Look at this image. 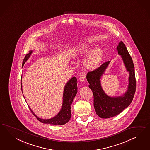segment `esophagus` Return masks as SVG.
<instances>
[{"mask_svg":"<svg viewBox=\"0 0 150 150\" xmlns=\"http://www.w3.org/2000/svg\"><path fill=\"white\" fill-rule=\"evenodd\" d=\"M79 80L81 81H85L86 80V74L85 73H82L79 77Z\"/></svg>","mask_w":150,"mask_h":150,"instance_id":"obj_1","label":"esophagus"}]
</instances>
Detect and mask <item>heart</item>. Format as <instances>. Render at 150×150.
<instances>
[{"label":"heart","instance_id":"b5f03b06","mask_svg":"<svg viewBox=\"0 0 150 150\" xmlns=\"http://www.w3.org/2000/svg\"><path fill=\"white\" fill-rule=\"evenodd\" d=\"M88 50V45L85 43L74 47L71 51V55L76 57L86 53ZM103 57V53L101 48H96L93 50L87 57L85 65L87 68L95 69L97 68L101 63Z\"/></svg>","mask_w":150,"mask_h":150}]
</instances>
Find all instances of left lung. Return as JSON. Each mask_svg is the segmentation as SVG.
Wrapping results in <instances>:
<instances>
[{
	"mask_svg": "<svg viewBox=\"0 0 150 150\" xmlns=\"http://www.w3.org/2000/svg\"><path fill=\"white\" fill-rule=\"evenodd\" d=\"M117 50L118 54L122 56L127 71L129 72L127 91L123 96L110 97L105 93L101 86L100 79L110 61L102 64L98 68L87 74V80L90 84L88 87L93 94V105L96 113L100 118H112L120 113L130 105L136 91L135 69L132 57L122 41L119 43Z\"/></svg>",
	"mask_w": 150,
	"mask_h": 150,
	"instance_id": "8db88e82",
	"label": "left lung"
}]
</instances>
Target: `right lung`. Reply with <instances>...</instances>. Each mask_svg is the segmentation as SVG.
<instances>
[{
    "label": "right lung",
    "instance_id": "add662e5",
    "mask_svg": "<svg viewBox=\"0 0 150 150\" xmlns=\"http://www.w3.org/2000/svg\"><path fill=\"white\" fill-rule=\"evenodd\" d=\"M32 52H33L32 50H30L29 53L26 55V56L25 57V58L23 60V67L24 64L25 63V62L29 58V57H30V55L32 54ZM21 81H22V79H21V90L23 92ZM77 92V79L76 77H73L70 80H69L64 87L63 96V105H62L61 110H60L59 113L57 115H55L54 117L51 119H43L38 118L35 115V114L32 112V110L30 108V107H29V108L31 111L32 114L34 115V116L36 117L37 119L40 122H41V123L56 125H64L68 122L71 117V105L72 104L73 99L75 97Z\"/></svg>",
    "mask_w": 150,
    "mask_h": 150
}]
</instances>
